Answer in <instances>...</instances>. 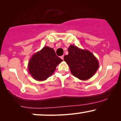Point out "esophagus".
I'll list each match as a JSON object with an SVG mask.
<instances>
[{
    "label": "esophagus",
    "instance_id": "1",
    "mask_svg": "<svg viewBox=\"0 0 121 121\" xmlns=\"http://www.w3.org/2000/svg\"><path fill=\"white\" fill-rule=\"evenodd\" d=\"M64 55H62V56H61V59H62V60H64Z\"/></svg>",
    "mask_w": 121,
    "mask_h": 121
}]
</instances>
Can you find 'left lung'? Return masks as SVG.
<instances>
[{
    "label": "left lung",
    "instance_id": "8db88e82",
    "mask_svg": "<svg viewBox=\"0 0 121 121\" xmlns=\"http://www.w3.org/2000/svg\"><path fill=\"white\" fill-rule=\"evenodd\" d=\"M68 55L64 57L72 74L81 80L91 78L99 67L98 60L88 50L80 49L71 45L68 48Z\"/></svg>",
    "mask_w": 121,
    "mask_h": 121
}]
</instances>
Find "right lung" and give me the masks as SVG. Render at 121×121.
<instances>
[{
    "label": "right lung",
    "mask_w": 121,
    "mask_h": 121,
    "mask_svg": "<svg viewBox=\"0 0 121 121\" xmlns=\"http://www.w3.org/2000/svg\"><path fill=\"white\" fill-rule=\"evenodd\" d=\"M62 61L53 48L44 47L31 57L28 70L35 80L44 81L54 73L57 66Z\"/></svg>",
    "instance_id": "right-lung-1"
}]
</instances>
